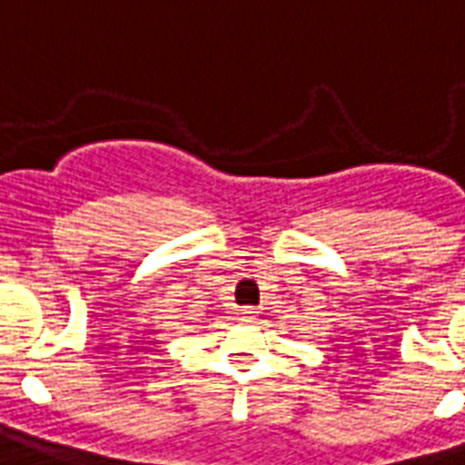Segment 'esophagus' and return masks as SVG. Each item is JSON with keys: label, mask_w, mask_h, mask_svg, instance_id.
<instances>
[{"label": "esophagus", "mask_w": 465, "mask_h": 465, "mask_svg": "<svg viewBox=\"0 0 465 465\" xmlns=\"http://www.w3.org/2000/svg\"><path fill=\"white\" fill-rule=\"evenodd\" d=\"M239 320H242V322H253V320H256V308H242V311H239Z\"/></svg>", "instance_id": "34e87169"}]
</instances>
